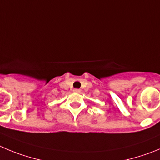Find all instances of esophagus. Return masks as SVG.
I'll list each match as a JSON object with an SVG mask.
<instances>
[{
  "label": "esophagus",
  "instance_id": "34e87169",
  "mask_svg": "<svg viewBox=\"0 0 160 160\" xmlns=\"http://www.w3.org/2000/svg\"><path fill=\"white\" fill-rule=\"evenodd\" d=\"M73 92H80L81 91H80V89H77V88H75L74 90H73Z\"/></svg>",
  "mask_w": 160,
  "mask_h": 160
}]
</instances>
